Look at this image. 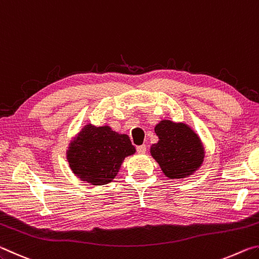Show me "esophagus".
<instances>
[{
	"label": "esophagus",
	"instance_id": "1",
	"mask_svg": "<svg viewBox=\"0 0 259 259\" xmlns=\"http://www.w3.org/2000/svg\"><path fill=\"white\" fill-rule=\"evenodd\" d=\"M137 152L139 153V154H144V153H146V145L137 146Z\"/></svg>",
	"mask_w": 259,
	"mask_h": 259
}]
</instances>
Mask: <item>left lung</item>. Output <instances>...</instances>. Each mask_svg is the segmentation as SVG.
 Masks as SVG:
<instances>
[{
	"label": "left lung",
	"instance_id": "8db88e82",
	"mask_svg": "<svg viewBox=\"0 0 259 259\" xmlns=\"http://www.w3.org/2000/svg\"><path fill=\"white\" fill-rule=\"evenodd\" d=\"M159 142L151 154L169 178H185L202 164L204 151L198 135L183 123L163 120L155 126Z\"/></svg>",
	"mask_w": 259,
	"mask_h": 259
}]
</instances>
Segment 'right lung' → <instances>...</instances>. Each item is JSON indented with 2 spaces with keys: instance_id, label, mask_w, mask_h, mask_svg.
<instances>
[{
  "instance_id": "1",
  "label": "right lung",
  "mask_w": 259,
  "mask_h": 259,
  "mask_svg": "<svg viewBox=\"0 0 259 259\" xmlns=\"http://www.w3.org/2000/svg\"><path fill=\"white\" fill-rule=\"evenodd\" d=\"M135 152L126 135L117 134L107 125L88 124L72 140L67 160L81 181L105 185L115 178L124 157Z\"/></svg>"
}]
</instances>
